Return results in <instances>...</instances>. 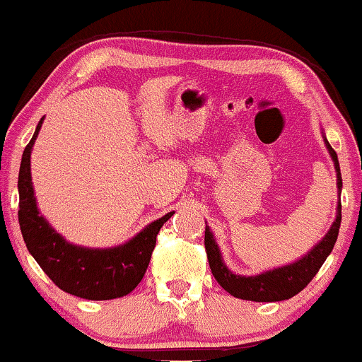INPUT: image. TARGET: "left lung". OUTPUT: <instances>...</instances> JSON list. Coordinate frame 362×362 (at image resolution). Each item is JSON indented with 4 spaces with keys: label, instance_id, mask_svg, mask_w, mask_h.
Masks as SVG:
<instances>
[{
    "label": "left lung",
    "instance_id": "obj_1",
    "mask_svg": "<svg viewBox=\"0 0 362 362\" xmlns=\"http://www.w3.org/2000/svg\"><path fill=\"white\" fill-rule=\"evenodd\" d=\"M325 147L330 153L332 160L335 165L337 174V193H339V203H337V215L334 224L330 226L328 233L316 243L315 246L298 258L296 262L287 263V265L277 267V269L265 270L257 275H239L234 274L233 270L224 263L222 258L221 247L215 241L214 233L209 226H205V250L206 258H209L210 270H212L215 280L221 284V287L229 292L230 296L238 299H246V301L257 303H275L291 299L292 296L299 294L308 284L311 282L313 277L318 274L322 269L325 259L334 250L337 235H339L340 222H342V205H340V193H342V176H340V165L337 159L335 150L330 147L327 136L322 132Z\"/></svg>",
    "mask_w": 362,
    "mask_h": 362
}]
</instances>
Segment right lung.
<instances>
[{"instance_id":"add662e5","label":"right lung","mask_w":362,"mask_h":362,"mask_svg":"<svg viewBox=\"0 0 362 362\" xmlns=\"http://www.w3.org/2000/svg\"><path fill=\"white\" fill-rule=\"evenodd\" d=\"M44 117L23 150L18 173V222L28 253L61 291L90 301L123 298L144 279L160 227L174 212L150 222L124 245L87 247L66 241L40 214L30 174V153Z\"/></svg>"}]
</instances>
